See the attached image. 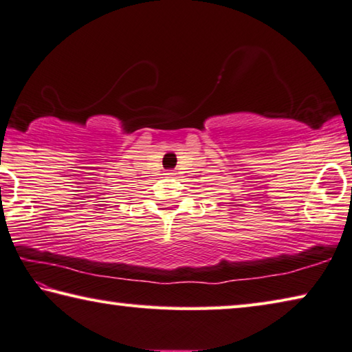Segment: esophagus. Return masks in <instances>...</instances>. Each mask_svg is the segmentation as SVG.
I'll return each mask as SVG.
<instances>
[{
    "label": "esophagus",
    "instance_id": "34e87169",
    "mask_svg": "<svg viewBox=\"0 0 352 352\" xmlns=\"http://www.w3.org/2000/svg\"><path fill=\"white\" fill-rule=\"evenodd\" d=\"M165 175H166V176H168V177H173V176H176V171H173V170H168V171H166V173H165Z\"/></svg>",
    "mask_w": 352,
    "mask_h": 352
}]
</instances>
